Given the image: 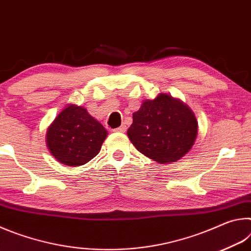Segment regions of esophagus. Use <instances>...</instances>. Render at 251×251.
<instances>
[{
  "instance_id": "34e87169",
  "label": "esophagus",
  "mask_w": 251,
  "mask_h": 251,
  "mask_svg": "<svg viewBox=\"0 0 251 251\" xmlns=\"http://www.w3.org/2000/svg\"><path fill=\"white\" fill-rule=\"evenodd\" d=\"M115 131H118V133H125V131H126V125L122 124L120 127H118V128L115 129Z\"/></svg>"
}]
</instances>
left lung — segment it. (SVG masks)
Segmentation results:
<instances>
[{"label": "left lung", "mask_w": 251, "mask_h": 251, "mask_svg": "<svg viewBox=\"0 0 251 251\" xmlns=\"http://www.w3.org/2000/svg\"><path fill=\"white\" fill-rule=\"evenodd\" d=\"M198 135V122L188 105L169 94L145 100L133 113L127 130L129 141L148 158L171 164L192 150Z\"/></svg>", "instance_id": "obj_1"}]
</instances>
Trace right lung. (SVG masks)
<instances>
[{"mask_svg": "<svg viewBox=\"0 0 251 251\" xmlns=\"http://www.w3.org/2000/svg\"><path fill=\"white\" fill-rule=\"evenodd\" d=\"M107 134L86 108L67 104L48 127L46 146L59 163L78 167L99 154Z\"/></svg>", "mask_w": 251, "mask_h": 251, "instance_id": "right-lung-1", "label": "right lung"}]
</instances>
